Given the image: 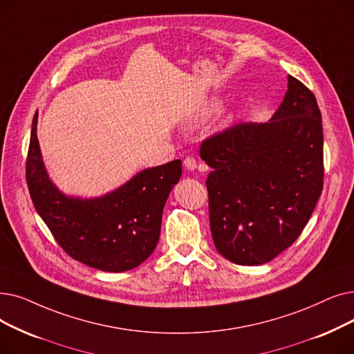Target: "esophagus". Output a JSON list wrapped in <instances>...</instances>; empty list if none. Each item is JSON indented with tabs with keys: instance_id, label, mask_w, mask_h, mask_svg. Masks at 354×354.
Instances as JSON below:
<instances>
[{
	"instance_id": "1",
	"label": "esophagus",
	"mask_w": 354,
	"mask_h": 354,
	"mask_svg": "<svg viewBox=\"0 0 354 354\" xmlns=\"http://www.w3.org/2000/svg\"><path fill=\"white\" fill-rule=\"evenodd\" d=\"M183 165H185V167L188 169V171H195V169L198 167V163H196V160L194 159V158H187L185 160H183ZM199 171H207L205 167H199Z\"/></svg>"
}]
</instances>
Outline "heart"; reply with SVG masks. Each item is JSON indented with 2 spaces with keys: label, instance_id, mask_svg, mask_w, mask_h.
Segmentation results:
<instances>
[{
  "label": "heart",
  "instance_id": "b5f03b06",
  "mask_svg": "<svg viewBox=\"0 0 354 354\" xmlns=\"http://www.w3.org/2000/svg\"><path fill=\"white\" fill-rule=\"evenodd\" d=\"M221 109V101L214 98L209 102H207L204 106L199 109V111L192 117L189 121V127H196L199 124H204L205 121H208L214 114H217Z\"/></svg>",
  "mask_w": 354,
  "mask_h": 354
}]
</instances>
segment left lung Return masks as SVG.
Instances as JSON below:
<instances>
[{"mask_svg":"<svg viewBox=\"0 0 354 354\" xmlns=\"http://www.w3.org/2000/svg\"><path fill=\"white\" fill-rule=\"evenodd\" d=\"M321 113L313 92L288 75L268 122H240L203 142L215 249L236 265H263L294 243L322 191Z\"/></svg>","mask_w":354,"mask_h":354,"instance_id":"1","label":"left lung"}]
</instances>
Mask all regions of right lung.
Returning <instances> with one entry per match:
<instances>
[{
	"mask_svg": "<svg viewBox=\"0 0 354 354\" xmlns=\"http://www.w3.org/2000/svg\"><path fill=\"white\" fill-rule=\"evenodd\" d=\"M180 175L178 159L145 169L102 196H68L46 171L35 114L26 165L30 196L60 248L89 268L124 272L145 262L159 241L163 207Z\"/></svg>",
	"mask_w": 354,
	"mask_h": 354,
	"instance_id": "1",
	"label": "right lung"
}]
</instances>
